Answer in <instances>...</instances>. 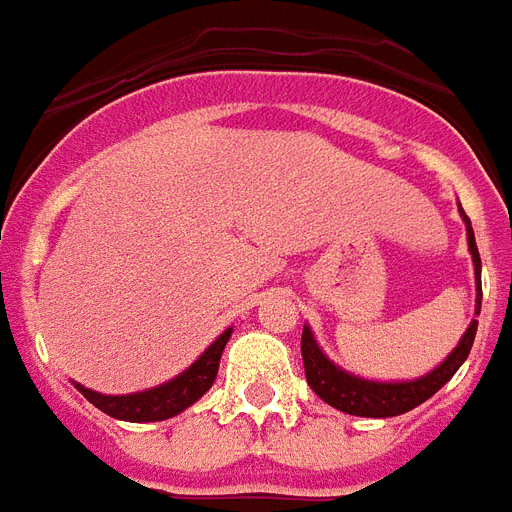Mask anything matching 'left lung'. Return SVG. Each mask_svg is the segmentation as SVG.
<instances>
[{
  "mask_svg": "<svg viewBox=\"0 0 512 512\" xmlns=\"http://www.w3.org/2000/svg\"><path fill=\"white\" fill-rule=\"evenodd\" d=\"M460 216H463L465 230H468V251L473 256V267H476V314H481V256H478L473 227H470V219L465 216L463 208H460ZM476 327L478 320L470 322L465 335L455 346V351L439 367H433L428 375L415 380H399V383H383V380L359 378V375H351L343 367L333 365L325 357V351L317 346L309 325H304V333H301V357H304L306 380H309L314 394L320 396L322 402L330 404V407H335V410L359 415V418H396V415L415 410L425 399H431L460 370V365L468 359L473 338H476Z\"/></svg>",
  "mask_w": 512,
  "mask_h": 512,
  "instance_id": "8db88e82",
  "label": "left lung"
}]
</instances>
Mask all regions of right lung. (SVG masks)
I'll list each match as a JSON object with an SVG mask.
<instances>
[{
	"label": "right lung",
	"mask_w": 512,
	"mask_h": 512,
	"mask_svg": "<svg viewBox=\"0 0 512 512\" xmlns=\"http://www.w3.org/2000/svg\"><path fill=\"white\" fill-rule=\"evenodd\" d=\"M230 335L232 327H227L185 372H179L177 378H171L169 383H161V386L145 388V391L124 396L97 394V391L79 386V383H76V388L87 396L97 410H102L110 418L129 420V423H158V420H169L174 415H179V412H185L190 404L198 402L200 396L214 386L216 372H219V359H222V351L227 346V341H230Z\"/></svg>",
	"instance_id": "obj_1"
}]
</instances>
